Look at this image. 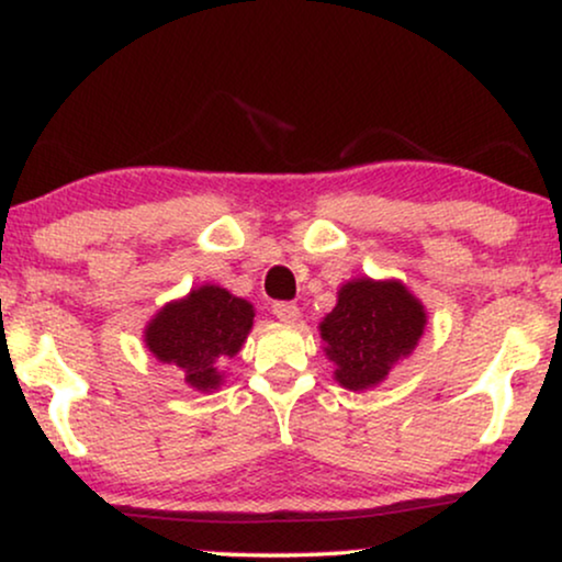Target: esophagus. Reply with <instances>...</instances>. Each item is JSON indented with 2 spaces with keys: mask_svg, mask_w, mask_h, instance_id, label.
<instances>
[{
  "mask_svg": "<svg viewBox=\"0 0 562 562\" xmlns=\"http://www.w3.org/2000/svg\"><path fill=\"white\" fill-rule=\"evenodd\" d=\"M272 314L280 318V322H285V324H295L297 322V316H301V311H297V305L295 303H288V301H277L274 305H272Z\"/></svg>",
  "mask_w": 562,
  "mask_h": 562,
  "instance_id": "34e87169",
  "label": "esophagus"
}]
</instances>
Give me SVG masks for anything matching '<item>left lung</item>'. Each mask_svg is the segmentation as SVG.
Listing matches in <instances>:
<instances>
[{"label":"left lung","instance_id":"obj_1","mask_svg":"<svg viewBox=\"0 0 562 562\" xmlns=\"http://www.w3.org/2000/svg\"><path fill=\"white\" fill-rule=\"evenodd\" d=\"M423 329V305L402 282H347L322 322L326 355L337 363L334 379L352 392L375 386L415 350Z\"/></svg>","mask_w":562,"mask_h":562}]
</instances>
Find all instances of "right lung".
<instances>
[{
	"label": "right lung",
	"mask_w": 562,
	"mask_h": 562,
	"mask_svg": "<svg viewBox=\"0 0 562 562\" xmlns=\"http://www.w3.org/2000/svg\"><path fill=\"white\" fill-rule=\"evenodd\" d=\"M254 324L251 303L217 285L191 290L168 303L145 331V342L162 363L181 368L187 383L210 392L220 383L217 363L233 358Z\"/></svg>",
	"instance_id": "add662e5"
}]
</instances>
